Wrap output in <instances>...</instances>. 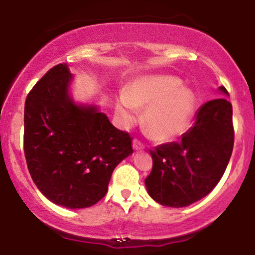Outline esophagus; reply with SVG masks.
<instances>
[{
	"label": "esophagus",
	"instance_id": "34e87169",
	"mask_svg": "<svg viewBox=\"0 0 255 255\" xmlns=\"http://www.w3.org/2000/svg\"><path fill=\"white\" fill-rule=\"evenodd\" d=\"M145 147V145L142 144L141 141H140L139 139H134L133 140V148L135 151H139V150H142V148Z\"/></svg>",
	"mask_w": 255,
	"mask_h": 255
}]
</instances>
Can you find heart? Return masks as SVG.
I'll return each mask as SVG.
<instances>
[{"mask_svg":"<svg viewBox=\"0 0 255 255\" xmlns=\"http://www.w3.org/2000/svg\"><path fill=\"white\" fill-rule=\"evenodd\" d=\"M136 108H146L148 134L165 141L187 127L194 109V95L174 75H147L135 79L126 87L125 95L116 102V115L124 125H131L136 120Z\"/></svg>","mask_w":255,"mask_h":255,"instance_id":"heart-1","label":"heart"}]
</instances>
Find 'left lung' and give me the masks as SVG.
<instances>
[{"instance_id":"1","label":"left lung","mask_w":255,"mask_h":255,"mask_svg":"<svg viewBox=\"0 0 255 255\" xmlns=\"http://www.w3.org/2000/svg\"><path fill=\"white\" fill-rule=\"evenodd\" d=\"M228 95L224 86L219 87ZM180 142L150 151L152 170L145 178L152 199L163 206L183 207L206 197L223 176L234 147L233 107L225 98L206 102Z\"/></svg>"}]
</instances>
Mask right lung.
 Here are the masks:
<instances>
[{"label":"right lung","mask_w":255,"mask_h":255,"mask_svg":"<svg viewBox=\"0 0 255 255\" xmlns=\"http://www.w3.org/2000/svg\"><path fill=\"white\" fill-rule=\"evenodd\" d=\"M72 74L57 64L26 97L24 151L32 180L54 204L83 209L107 194L114 169L133 153L129 133L97 107L73 102Z\"/></svg>","instance_id":"add662e5"}]
</instances>
